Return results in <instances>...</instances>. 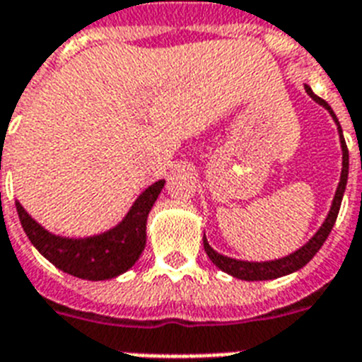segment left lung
<instances>
[{"mask_svg": "<svg viewBox=\"0 0 362 362\" xmlns=\"http://www.w3.org/2000/svg\"><path fill=\"white\" fill-rule=\"evenodd\" d=\"M308 96L312 98L313 102L319 103L321 107H325L330 113L332 120H334L336 128H338V137H340V147H341V173H340V183L336 187L334 198H332V204H330V209L325 217L323 225L319 226V230L313 234L310 240H308L302 247H298L296 251H293L287 257H281V259L274 260H262V262H251V260H240L232 259V257H226V255L217 253L215 249L209 245V242L206 240V234H204V249H206L207 257L211 259V262L219 270L230 274L232 277H238V279H243V281H264V279H276V277L287 276V274H293V272L300 270L310 262V260L315 257L321 245L325 243V240L329 238L330 230L336 223V217H338V211H340L341 198H344V192H346L347 185V173H349V153H347L346 139H344V134H341V126L336 119L334 111L330 109V105L325 100H321L319 96L313 94V90L308 85H304Z\"/></svg>", "mask_w": 362, "mask_h": 362, "instance_id": "1", "label": "left lung"}]
</instances>
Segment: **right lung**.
Instances as JSON below:
<instances>
[{"instance_id":"add662e5","label":"right lung","mask_w":362,"mask_h":362,"mask_svg":"<svg viewBox=\"0 0 362 362\" xmlns=\"http://www.w3.org/2000/svg\"><path fill=\"white\" fill-rule=\"evenodd\" d=\"M164 183L166 181L160 179L147 187L137 196L119 225L94 236H58L39 225L21 202H16V211L33 247L58 270L88 281H103L128 272L141 257L147 243V217L164 189Z\"/></svg>"}]
</instances>
